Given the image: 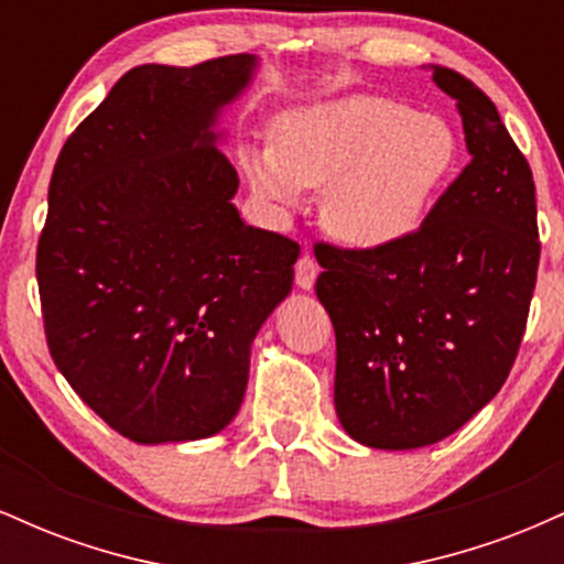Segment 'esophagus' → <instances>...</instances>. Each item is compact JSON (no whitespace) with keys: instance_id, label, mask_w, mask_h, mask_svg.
Instances as JSON below:
<instances>
[{"instance_id":"obj_1","label":"esophagus","mask_w":564,"mask_h":564,"mask_svg":"<svg viewBox=\"0 0 564 564\" xmlns=\"http://www.w3.org/2000/svg\"><path fill=\"white\" fill-rule=\"evenodd\" d=\"M296 286L302 291H310L315 286V278H318V262L313 260L310 254L300 257V262H296Z\"/></svg>"}]
</instances>
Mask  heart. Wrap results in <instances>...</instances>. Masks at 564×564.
Instances as JSON below:
<instances>
[{"label":"heart","mask_w":564,"mask_h":564,"mask_svg":"<svg viewBox=\"0 0 564 564\" xmlns=\"http://www.w3.org/2000/svg\"><path fill=\"white\" fill-rule=\"evenodd\" d=\"M456 156L443 119L358 93L278 116L273 145L246 151L243 170L257 196L275 204L323 187V228L355 249H381L424 223Z\"/></svg>","instance_id":"b5f03b06"}]
</instances>
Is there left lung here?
I'll list each match as a JSON object with an SVG mask.
<instances>
[{"label":"left lung","instance_id":"8db88e82","mask_svg":"<svg viewBox=\"0 0 564 564\" xmlns=\"http://www.w3.org/2000/svg\"><path fill=\"white\" fill-rule=\"evenodd\" d=\"M432 79L456 100L469 164L403 241L315 249V294L336 334V416L381 451L440 443L496 398L539 273L525 156L467 76L432 66Z\"/></svg>","mask_w":564,"mask_h":564}]
</instances>
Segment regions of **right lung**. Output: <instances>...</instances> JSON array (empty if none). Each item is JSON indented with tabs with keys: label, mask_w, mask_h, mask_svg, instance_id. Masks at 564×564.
I'll return each mask as SVG.
<instances>
[{
	"label": "right lung",
	"mask_w": 564,
	"mask_h": 564,
	"mask_svg": "<svg viewBox=\"0 0 564 564\" xmlns=\"http://www.w3.org/2000/svg\"><path fill=\"white\" fill-rule=\"evenodd\" d=\"M254 55L138 66L76 127L50 180L36 249L57 371L140 445L232 422L251 341L289 296L300 243L246 225L219 113Z\"/></svg>",
	"instance_id": "obj_1"
}]
</instances>
